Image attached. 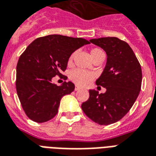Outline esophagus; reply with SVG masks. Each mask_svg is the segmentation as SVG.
Returning <instances> with one entry per match:
<instances>
[{
    "mask_svg": "<svg viewBox=\"0 0 156 156\" xmlns=\"http://www.w3.org/2000/svg\"><path fill=\"white\" fill-rule=\"evenodd\" d=\"M80 89H81V87H78V86H75V88H74L75 91H78V90H80Z\"/></svg>",
    "mask_w": 156,
    "mask_h": 156,
    "instance_id": "1",
    "label": "esophagus"
}]
</instances>
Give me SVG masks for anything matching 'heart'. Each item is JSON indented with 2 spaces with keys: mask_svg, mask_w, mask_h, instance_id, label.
<instances>
[{
  "mask_svg": "<svg viewBox=\"0 0 156 156\" xmlns=\"http://www.w3.org/2000/svg\"><path fill=\"white\" fill-rule=\"evenodd\" d=\"M91 56L93 58V61L97 60L98 58H105V52L100 48H93L91 49ZM77 55V51L73 52L69 58V64H72L73 61ZM95 78L94 73L83 69H75L70 73L69 78L75 84L78 86H86L90 82Z\"/></svg>",
  "mask_w": 156,
  "mask_h": 156,
  "instance_id": "b5f03b06",
  "label": "heart"
}]
</instances>
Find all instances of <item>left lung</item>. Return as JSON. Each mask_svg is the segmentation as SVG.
<instances>
[{
    "label": "left lung",
    "instance_id": "8db88e82",
    "mask_svg": "<svg viewBox=\"0 0 156 156\" xmlns=\"http://www.w3.org/2000/svg\"><path fill=\"white\" fill-rule=\"evenodd\" d=\"M90 42L107 55L106 67L96 81L107 91L99 94L89 90V98L82 104V109L96 123L110 125L122 119L136 100L141 88V67L127 43L116 37L92 39Z\"/></svg>",
    "mask_w": 156,
    "mask_h": 156
}]
</instances>
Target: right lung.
Listing matches in <instances>:
<instances>
[{"mask_svg":"<svg viewBox=\"0 0 156 156\" xmlns=\"http://www.w3.org/2000/svg\"><path fill=\"white\" fill-rule=\"evenodd\" d=\"M87 44L89 41L83 38L50 34L34 40L23 52L17 63L16 86L30 119L42 123L56 116L61 98L75 87L71 82L57 86L52 78L62 76L70 55Z\"/></svg>","mask_w":156,"mask_h":156,"instance_id":"obj_1","label":"right lung"}]
</instances>
